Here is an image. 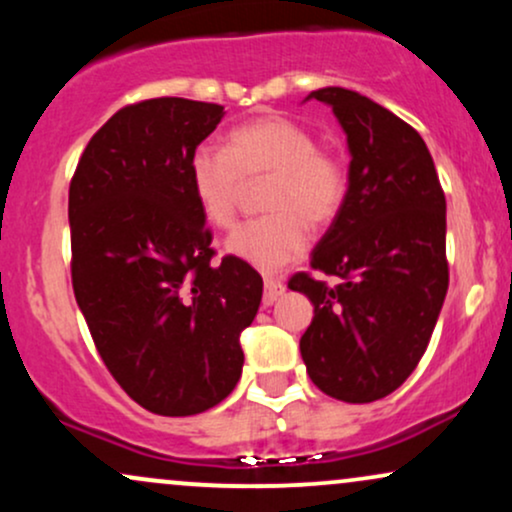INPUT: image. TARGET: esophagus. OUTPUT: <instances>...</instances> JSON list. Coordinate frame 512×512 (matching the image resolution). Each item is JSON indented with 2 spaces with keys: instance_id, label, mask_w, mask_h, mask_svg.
Segmentation results:
<instances>
[{
  "instance_id": "1",
  "label": "esophagus",
  "mask_w": 512,
  "mask_h": 512,
  "mask_svg": "<svg viewBox=\"0 0 512 512\" xmlns=\"http://www.w3.org/2000/svg\"><path fill=\"white\" fill-rule=\"evenodd\" d=\"M284 291H286V286L281 284L279 279H272V276H269V279H264V296H262V303L267 305H274L276 301H279L281 296H284Z\"/></svg>"
}]
</instances>
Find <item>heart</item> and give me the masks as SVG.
Listing matches in <instances>:
<instances>
[{"label": "heart", "instance_id": "obj_1", "mask_svg": "<svg viewBox=\"0 0 512 512\" xmlns=\"http://www.w3.org/2000/svg\"><path fill=\"white\" fill-rule=\"evenodd\" d=\"M187 173L199 211L216 228L236 219L245 182L269 178L262 199L269 214L226 238L228 255L267 274L303 257L310 245L308 221L332 223L349 192L342 158L317 146L310 129L284 115H260L233 127L226 151L197 146Z\"/></svg>", "mask_w": 512, "mask_h": 512}]
</instances>
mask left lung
I'll return each mask as SVG.
<instances>
[{"instance_id":"1","label":"left lung","mask_w":512,"mask_h":512,"mask_svg":"<svg viewBox=\"0 0 512 512\" xmlns=\"http://www.w3.org/2000/svg\"><path fill=\"white\" fill-rule=\"evenodd\" d=\"M349 144L344 209L310 257L327 286L296 274L315 317L301 337L310 380L325 395L366 404L395 392L424 356L445 293V195L421 134L349 88H317Z\"/></svg>"}]
</instances>
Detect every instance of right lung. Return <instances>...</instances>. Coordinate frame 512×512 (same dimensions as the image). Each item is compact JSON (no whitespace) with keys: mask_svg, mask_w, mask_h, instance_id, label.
I'll return each instance as SVG.
<instances>
[{"mask_svg":"<svg viewBox=\"0 0 512 512\" xmlns=\"http://www.w3.org/2000/svg\"><path fill=\"white\" fill-rule=\"evenodd\" d=\"M223 115L187 98L127 105L93 134L69 185L76 303L122 390L161 416L202 414L231 395L240 332L262 301L250 264L211 262L187 173Z\"/></svg>","mask_w":512,"mask_h":512,"instance_id":"right-lung-1","label":"right lung"}]
</instances>
